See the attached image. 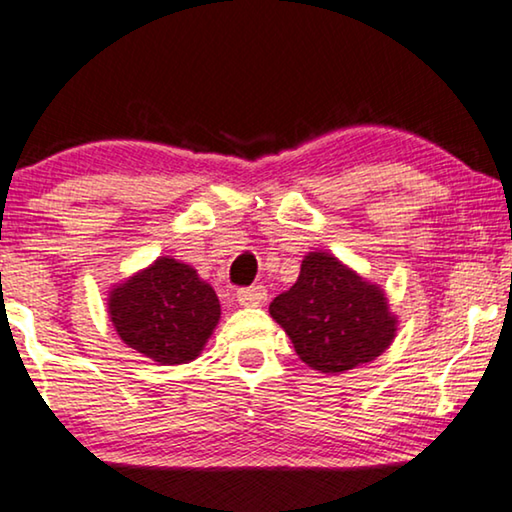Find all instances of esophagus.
Listing matches in <instances>:
<instances>
[{"instance_id":"1","label":"esophagus","mask_w":512,"mask_h":512,"mask_svg":"<svg viewBox=\"0 0 512 512\" xmlns=\"http://www.w3.org/2000/svg\"><path fill=\"white\" fill-rule=\"evenodd\" d=\"M265 300H268V291H265V286H261V284L237 291V303L244 305V307L263 305Z\"/></svg>"}]
</instances>
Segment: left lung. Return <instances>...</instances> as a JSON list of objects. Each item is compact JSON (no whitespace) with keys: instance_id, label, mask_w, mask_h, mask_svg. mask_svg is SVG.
<instances>
[{"instance_id":"1","label":"left lung","mask_w":512,"mask_h":512,"mask_svg":"<svg viewBox=\"0 0 512 512\" xmlns=\"http://www.w3.org/2000/svg\"><path fill=\"white\" fill-rule=\"evenodd\" d=\"M300 361L338 375L370 363L396 338L398 319L387 293L328 251H310L289 291L270 303Z\"/></svg>"}]
</instances>
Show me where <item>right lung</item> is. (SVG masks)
Masks as SVG:
<instances>
[{
    "label": "right lung",
    "instance_id": "obj_1",
    "mask_svg": "<svg viewBox=\"0 0 512 512\" xmlns=\"http://www.w3.org/2000/svg\"><path fill=\"white\" fill-rule=\"evenodd\" d=\"M107 312L118 338L160 366L198 359L221 319L216 291L172 256L114 284Z\"/></svg>",
    "mask_w": 512,
    "mask_h": 512
}]
</instances>
